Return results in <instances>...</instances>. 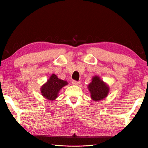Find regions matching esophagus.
<instances>
[{
	"mask_svg": "<svg viewBox=\"0 0 148 148\" xmlns=\"http://www.w3.org/2000/svg\"><path fill=\"white\" fill-rule=\"evenodd\" d=\"M72 84H73V85H79V84H80V82L79 81H72Z\"/></svg>",
	"mask_w": 148,
	"mask_h": 148,
	"instance_id": "1",
	"label": "esophagus"
}]
</instances>
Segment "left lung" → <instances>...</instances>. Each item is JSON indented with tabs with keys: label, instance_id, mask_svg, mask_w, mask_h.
Segmentation results:
<instances>
[{
	"label": "left lung",
	"instance_id": "left-lung-1",
	"mask_svg": "<svg viewBox=\"0 0 148 148\" xmlns=\"http://www.w3.org/2000/svg\"><path fill=\"white\" fill-rule=\"evenodd\" d=\"M88 88L91 94V98L96 102L105 99L108 95L109 92L108 84L97 76L92 77V82L88 84Z\"/></svg>",
	"mask_w": 148,
	"mask_h": 148
}]
</instances>
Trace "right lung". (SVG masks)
Here are the masks:
<instances>
[{
  "label": "right lung",
  "instance_id": "obj_1",
  "mask_svg": "<svg viewBox=\"0 0 148 148\" xmlns=\"http://www.w3.org/2000/svg\"><path fill=\"white\" fill-rule=\"evenodd\" d=\"M67 84H68L67 81L59 79L56 75L53 74L47 82L42 86L40 92L46 99L53 101L57 98L60 90Z\"/></svg>",
  "mask_w": 148,
  "mask_h": 148
}]
</instances>
